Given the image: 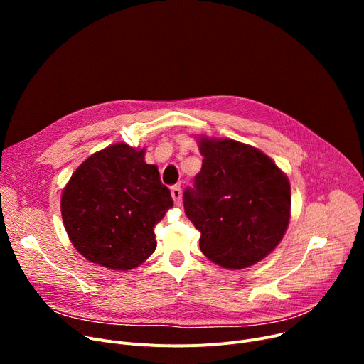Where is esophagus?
I'll use <instances>...</instances> for the list:
<instances>
[{
	"label": "esophagus",
	"instance_id": "1",
	"mask_svg": "<svg viewBox=\"0 0 364 364\" xmlns=\"http://www.w3.org/2000/svg\"><path fill=\"white\" fill-rule=\"evenodd\" d=\"M171 196H172V200H174V203L177 206L181 205V187L180 186H172L171 187Z\"/></svg>",
	"mask_w": 364,
	"mask_h": 364
}]
</instances>
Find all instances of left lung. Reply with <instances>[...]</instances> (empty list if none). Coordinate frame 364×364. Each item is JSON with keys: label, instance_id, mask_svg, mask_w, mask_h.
I'll return each instance as SVG.
<instances>
[{"label": "left lung", "instance_id": "left-lung-1", "mask_svg": "<svg viewBox=\"0 0 364 364\" xmlns=\"http://www.w3.org/2000/svg\"><path fill=\"white\" fill-rule=\"evenodd\" d=\"M202 169L184 190V211L200 251L240 270L269 255L291 218V184L264 153L232 139H199Z\"/></svg>", "mask_w": 364, "mask_h": 364}]
</instances>
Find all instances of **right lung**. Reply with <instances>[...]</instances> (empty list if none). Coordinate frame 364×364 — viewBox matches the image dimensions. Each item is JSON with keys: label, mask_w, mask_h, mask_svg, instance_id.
I'll list each match as a JSON object with an SVG mask.
<instances>
[{"label": "right lung", "mask_w": 364, "mask_h": 364, "mask_svg": "<svg viewBox=\"0 0 364 364\" xmlns=\"http://www.w3.org/2000/svg\"><path fill=\"white\" fill-rule=\"evenodd\" d=\"M172 205L158 166L144 162V149L118 143L76 168L62 193V218L82 257L125 272L155 252V225Z\"/></svg>", "instance_id": "obj_1"}]
</instances>
